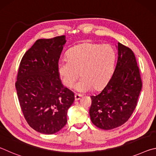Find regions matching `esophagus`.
Instances as JSON below:
<instances>
[{"instance_id":"esophagus-1","label":"esophagus","mask_w":156,"mask_h":156,"mask_svg":"<svg viewBox=\"0 0 156 156\" xmlns=\"http://www.w3.org/2000/svg\"><path fill=\"white\" fill-rule=\"evenodd\" d=\"M81 97H82V95H80V94H75V100L76 101V100H80Z\"/></svg>"}]
</instances>
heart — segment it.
Wrapping results in <instances>:
<instances>
[{"mask_svg":"<svg viewBox=\"0 0 156 156\" xmlns=\"http://www.w3.org/2000/svg\"><path fill=\"white\" fill-rule=\"evenodd\" d=\"M116 54L110 44L84 43L71 48L68 59L58 63V72L63 84L72 87L80 72L81 78L75 85L76 91L86 92L101 89L106 84L114 69Z\"/></svg>","mask_w":156,"mask_h":156,"instance_id":"heart-1","label":"heart"}]
</instances>
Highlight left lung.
<instances>
[{
	"mask_svg": "<svg viewBox=\"0 0 156 156\" xmlns=\"http://www.w3.org/2000/svg\"><path fill=\"white\" fill-rule=\"evenodd\" d=\"M117 47L118 61L113 76L101 91L91 96V122L104 130L118 127L129 120L136 109L142 89L133 51L120 43Z\"/></svg>",
	"mask_w": 156,
	"mask_h": 156,
	"instance_id": "obj_1",
	"label": "left lung"
}]
</instances>
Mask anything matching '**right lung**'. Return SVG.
Listing matches in <instances>:
<instances>
[{"label":"right lung","mask_w":156,"mask_h":156,"mask_svg":"<svg viewBox=\"0 0 156 156\" xmlns=\"http://www.w3.org/2000/svg\"><path fill=\"white\" fill-rule=\"evenodd\" d=\"M66 43L65 36L38 39L21 60L16 83L21 109L31 128L54 134L67 122V110L74 94L65 87L58 63Z\"/></svg>","instance_id":"obj_1"}]
</instances>
